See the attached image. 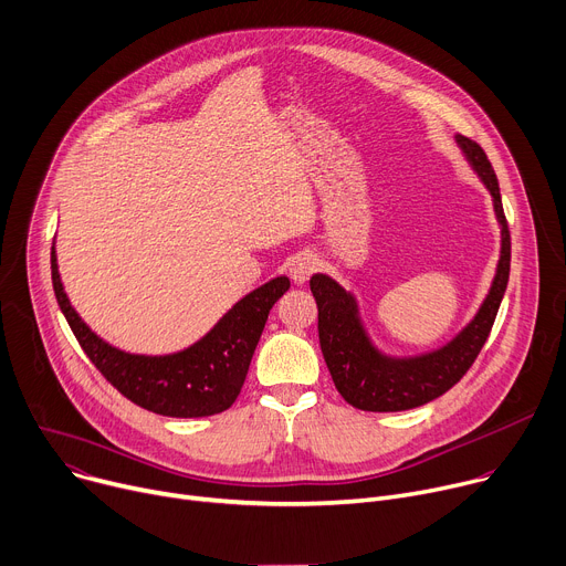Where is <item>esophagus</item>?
<instances>
[{"label": "esophagus", "instance_id": "esophagus-1", "mask_svg": "<svg viewBox=\"0 0 566 566\" xmlns=\"http://www.w3.org/2000/svg\"><path fill=\"white\" fill-rule=\"evenodd\" d=\"M316 269H318V260H316V254L310 252V250H302L289 260V275L295 284H304L306 280L312 277V273Z\"/></svg>", "mask_w": 566, "mask_h": 566}]
</instances>
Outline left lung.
Instances as JSON below:
<instances>
[{"label":"left lung","instance_id":"obj_1","mask_svg":"<svg viewBox=\"0 0 566 566\" xmlns=\"http://www.w3.org/2000/svg\"><path fill=\"white\" fill-rule=\"evenodd\" d=\"M455 144L492 196L494 214L501 226V254L492 286L476 316L449 343L418 356H388L370 340L358 316L356 297L349 291L323 273L310 280L318 304V338L325 364L336 390L354 408L395 413L444 395L472 368L494 325L510 275V230L499 180L485 150L462 135H455Z\"/></svg>","mask_w":566,"mask_h":566}]
</instances>
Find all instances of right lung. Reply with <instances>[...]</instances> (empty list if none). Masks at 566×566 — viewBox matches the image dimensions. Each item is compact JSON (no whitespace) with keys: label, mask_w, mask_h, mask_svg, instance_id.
<instances>
[{"label":"right lung","mask_w":566,"mask_h":566,"mask_svg":"<svg viewBox=\"0 0 566 566\" xmlns=\"http://www.w3.org/2000/svg\"><path fill=\"white\" fill-rule=\"evenodd\" d=\"M51 282L63 316L96 370L133 403L167 418H208L234 403L269 312L291 286L289 277L280 275L241 297L193 345L148 356L106 343L81 321L61 282L56 248H51Z\"/></svg>","instance_id":"add662e5"}]
</instances>
